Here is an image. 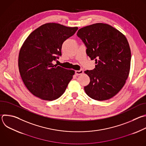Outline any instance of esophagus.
<instances>
[{"label": "esophagus", "mask_w": 146, "mask_h": 146, "mask_svg": "<svg viewBox=\"0 0 146 146\" xmlns=\"http://www.w3.org/2000/svg\"><path fill=\"white\" fill-rule=\"evenodd\" d=\"M75 73L77 76H78V75H80L81 74L83 73V70H76L75 72Z\"/></svg>", "instance_id": "1"}]
</instances>
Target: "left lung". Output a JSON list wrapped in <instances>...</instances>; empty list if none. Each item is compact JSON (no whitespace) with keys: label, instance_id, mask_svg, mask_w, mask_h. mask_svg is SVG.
<instances>
[{"label":"left lung","instance_id":"left-lung-1","mask_svg":"<svg viewBox=\"0 0 146 146\" xmlns=\"http://www.w3.org/2000/svg\"><path fill=\"white\" fill-rule=\"evenodd\" d=\"M77 36L87 47L86 53L95 60V68L85 73L90 82L84 87L86 93L96 100L114 96L128 77L131 52L128 40L113 27L98 23L82 28Z\"/></svg>","mask_w":146,"mask_h":146}]
</instances>
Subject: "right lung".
<instances>
[{
    "label": "right lung",
    "mask_w": 146,
    "mask_h": 146,
    "mask_svg": "<svg viewBox=\"0 0 146 146\" xmlns=\"http://www.w3.org/2000/svg\"><path fill=\"white\" fill-rule=\"evenodd\" d=\"M77 29L47 23L27 37L19 51L18 68L25 86L33 95L53 100L65 91L74 71L54 65L52 62L62 55V44Z\"/></svg>",
    "instance_id": "obj_1"
}]
</instances>
